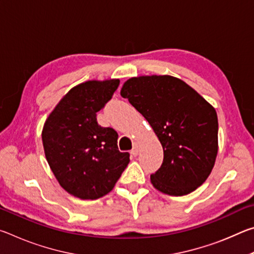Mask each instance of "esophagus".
Wrapping results in <instances>:
<instances>
[{
    "label": "esophagus",
    "instance_id": "obj_1",
    "mask_svg": "<svg viewBox=\"0 0 254 254\" xmlns=\"http://www.w3.org/2000/svg\"><path fill=\"white\" fill-rule=\"evenodd\" d=\"M139 150H140V148H139V145H137L136 143L134 144V147H133V149L131 150V154L133 157H136L137 154H139Z\"/></svg>",
    "mask_w": 254,
    "mask_h": 254
}]
</instances>
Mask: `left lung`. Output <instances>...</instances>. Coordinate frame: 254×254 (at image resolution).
<instances>
[{"mask_svg":"<svg viewBox=\"0 0 254 254\" xmlns=\"http://www.w3.org/2000/svg\"><path fill=\"white\" fill-rule=\"evenodd\" d=\"M121 96L143 115L163 149V162L150 176L163 194L183 196L205 183L218 151L214 107L184 80L169 75L128 78Z\"/></svg>","mask_w":254,"mask_h":254,"instance_id":"8db88e82","label":"left lung"}]
</instances>
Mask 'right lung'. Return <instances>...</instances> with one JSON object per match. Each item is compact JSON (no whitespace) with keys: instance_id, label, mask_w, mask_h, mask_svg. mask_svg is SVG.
<instances>
[{"instance_id":"right-lung-1","label":"right lung","mask_w":254,"mask_h":254,"mask_svg":"<svg viewBox=\"0 0 254 254\" xmlns=\"http://www.w3.org/2000/svg\"><path fill=\"white\" fill-rule=\"evenodd\" d=\"M120 79L87 80L72 87L42 127L46 159L68 194L97 199L114 188L127 163L128 152L118 148V133L97 124L96 113L119 87Z\"/></svg>"}]
</instances>
